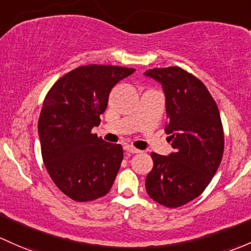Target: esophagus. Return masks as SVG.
<instances>
[{
    "mask_svg": "<svg viewBox=\"0 0 251 251\" xmlns=\"http://www.w3.org/2000/svg\"><path fill=\"white\" fill-rule=\"evenodd\" d=\"M124 149H125L127 152H130V154H138V152H141V150L136 149V148L132 146H125L124 147Z\"/></svg>",
    "mask_w": 251,
    "mask_h": 251,
    "instance_id": "obj_1",
    "label": "esophagus"
}]
</instances>
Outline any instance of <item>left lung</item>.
<instances>
[{
    "instance_id": "left-lung-1",
    "label": "left lung",
    "mask_w": 251,
    "mask_h": 251,
    "mask_svg": "<svg viewBox=\"0 0 251 251\" xmlns=\"http://www.w3.org/2000/svg\"><path fill=\"white\" fill-rule=\"evenodd\" d=\"M144 75L162 86L165 131L174 149L168 156L152 152L146 189L155 202L180 207L199 197L218 171L224 154L220 113L204 84L180 67L154 68Z\"/></svg>"
}]
</instances>
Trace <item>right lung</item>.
<instances>
[{"label": "right lung", "instance_id": "1", "mask_svg": "<svg viewBox=\"0 0 251 251\" xmlns=\"http://www.w3.org/2000/svg\"><path fill=\"white\" fill-rule=\"evenodd\" d=\"M133 72L119 66H81L60 78L46 96L38 120L42 157L55 185L75 201L104 196L114 183L123 147L91 130L101 123L112 88Z\"/></svg>", "mask_w": 251, "mask_h": 251}]
</instances>
